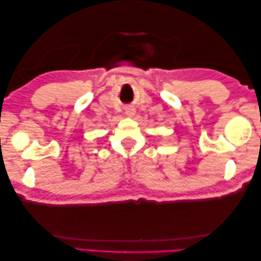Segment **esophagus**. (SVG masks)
Listing matches in <instances>:
<instances>
[{
  "label": "esophagus",
  "mask_w": 261,
  "mask_h": 261,
  "mask_svg": "<svg viewBox=\"0 0 261 261\" xmlns=\"http://www.w3.org/2000/svg\"><path fill=\"white\" fill-rule=\"evenodd\" d=\"M135 113H136V110L134 109V108H126L125 109V114L129 116V118H132V116L135 115Z\"/></svg>",
  "instance_id": "34e87169"
}]
</instances>
